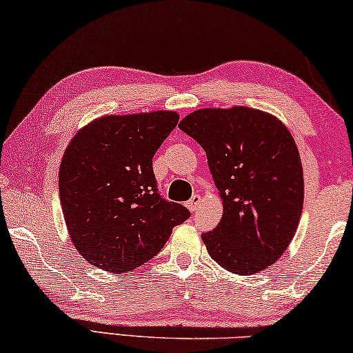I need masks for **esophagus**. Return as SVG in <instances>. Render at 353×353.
Returning <instances> with one entry per match:
<instances>
[{
  "label": "esophagus",
  "instance_id": "1",
  "mask_svg": "<svg viewBox=\"0 0 353 353\" xmlns=\"http://www.w3.org/2000/svg\"><path fill=\"white\" fill-rule=\"evenodd\" d=\"M200 201H201L200 195H194L192 199H190L189 201H186V208H188L189 211H197V208L200 206Z\"/></svg>",
  "mask_w": 353,
  "mask_h": 353
}]
</instances>
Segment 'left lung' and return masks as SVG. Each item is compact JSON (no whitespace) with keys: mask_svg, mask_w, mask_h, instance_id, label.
<instances>
[{"mask_svg":"<svg viewBox=\"0 0 353 353\" xmlns=\"http://www.w3.org/2000/svg\"><path fill=\"white\" fill-rule=\"evenodd\" d=\"M178 128L206 152L223 205L217 227L201 234L210 256L239 275L279 261L303 208V169L290 130L275 115L245 106L199 109Z\"/></svg>","mask_w":353,"mask_h":353,"instance_id":"obj_1","label":"left lung"}]
</instances>
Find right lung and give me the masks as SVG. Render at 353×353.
Returning <instances> with one entry per match:
<instances>
[{
  "label": "right lung",
  "mask_w": 353,
  "mask_h": 353,
  "mask_svg": "<svg viewBox=\"0 0 353 353\" xmlns=\"http://www.w3.org/2000/svg\"><path fill=\"white\" fill-rule=\"evenodd\" d=\"M175 111L103 115L83 126L63 152L59 199L73 245L112 274L152 259L188 208L158 194L153 156L178 123Z\"/></svg>",
  "instance_id": "add662e5"
}]
</instances>
